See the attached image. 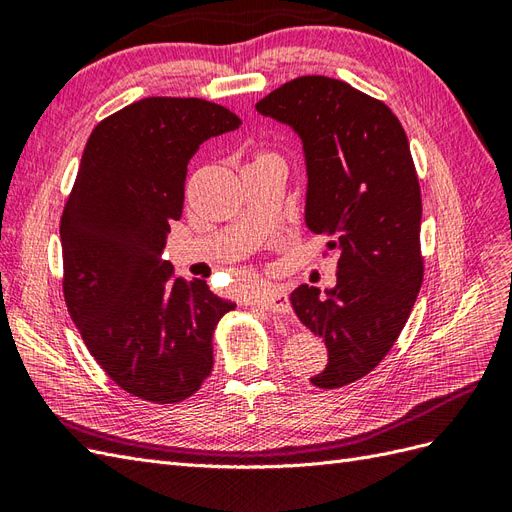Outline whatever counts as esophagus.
<instances>
[{"label": "esophagus", "instance_id": "esophagus-1", "mask_svg": "<svg viewBox=\"0 0 512 512\" xmlns=\"http://www.w3.org/2000/svg\"><path fill=\"white\" fill-rule=\"evenodd\" d=\"M256 303L262 305L269 312H277V314H284L290 312V301H288V294L282 288H267L256 294Z\"/></svg>", "mask_w": 512, "mask_h": 512}]
</instances>
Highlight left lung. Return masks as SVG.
Listing matches in <instances>:
<instances>
[{
    "instance_id": "obj_1",
    "label": "left lung",
    "mask_w": 512,
    "mask_h": 512,
    "mask_svg": "<svg viewBox=\"0 0 512 512\" xmlns=\"http://www.w3.org/2000/svg\"><path fill=\"white\" fill-rule=\"evenodd\" d=\"M299 136L305 224L339 254L333 288L290 294L299 320L322 337L329 363L318 389L363 378L406 327L423 284L421 188L408 136L391 108L327 76H301L256 104Z\"/></svg>"
}]
</instances>
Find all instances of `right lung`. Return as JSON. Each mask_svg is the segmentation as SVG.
<instances>
[{
    "label": "right lung",
    "instance_id": "obj_1",
    "mask_svg": "<svg viewBox=\"0 0 512 512\" xmlns=\"http://www.w3.org/2000/svg\"><path fill=\"white\" fill-rule=\"evenodd\" d=\"M241 121L198 98H145L98 123L61 215L64 294L89 352L123 391L175 404L213 367V331L235 309L164 260L188 162Z\"/></svg>",
    "mask_w": 512,
    "mask_h": 512
}]
</instances>
